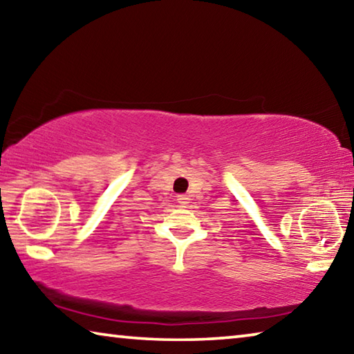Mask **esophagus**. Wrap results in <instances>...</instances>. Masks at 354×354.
Listing matches in <instances>:
<instances>
[{"label": "esophagus", "mask_w": 354, "mask_h": 354, "mask_svg": "<svg viewBox=\"0 0 354 354\" xmlns=\"http://www.w3.org/2000/svg\"><path fill=\"white\" fill-rule=\"evenodd\" d=\"M179 205H181L183 207H185L190 203V196L189 195H185V194H181V195H178V200H176Z\"/></svg>", "instance_id": "34e87169"}]
</instances>
